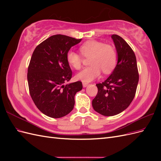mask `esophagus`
I'll return each mask as SVG.
<instances>
[{
  "label": "esophagus",
  "instance_id": "34e87169",
  "mask_svg": "<svg viewBox=\"0 0 161 161\" xmlns=\"http://www.w3.org/2000/svg\"><path fill=\"white\" fill-rule=\"evenodd\" d=\"M89 84L87 83V82H82V85H83V87H86Z\"/></svg>",
  "mask_w": 161,
  "mask_h": 161
}]
</instances>
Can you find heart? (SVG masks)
<instances>
[{"mask_svg": "<svg viewBox=\"0 0 161 161\" xmlns=\"http://www.w3.org/2000/svg\"><path fill=\"white\" fill-rule=\"evenodd\" d=\"M81 53L85 57L91 56L90 66L86 67L78 72L76 78L83 82H89L101 76V70L104 74H109L114 69L118 61V56L115 48L99 41H89L80 47ZM69 64L76 70L82 65V56L74 50H69L66 54Z\"/></svg>", "mask_w": 161, "mask_h": 161, "instance_id": "obj_1", "label": "heart"}]
</instances>
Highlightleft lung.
<instances>
[{"label":"left lung","instance_id":"1","mask_svg":"<svg viewBox=\"0 0 161 161\" xmlns=\"http://www.w3.org/2000/svg\"><path fill=\"white\" fill-rule=\"evenodd\" d=\"M118 62L110 76L97 84L98 92L92 101L95 111L104 116H114L128 108L134 99L139 75L136 58L122 37L112 35Z\"/></svg>","mask_w":161,"mask_h":161}]
</instances>
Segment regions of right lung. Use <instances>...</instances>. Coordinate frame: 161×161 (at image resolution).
Here are the masks:
<instances>
[{
    "mask_svg": "<svg viewBox=\"0 0 161 161\" xmlns=\"http://www.w3.org/2000/svg\"><path fill=\"white\" fill-rule=\"evenodd\" d=\"M82 39L54 35L38 45L27 70L30 93L38 109L53 118H62L74 108L75 96L82 89L80 81L64 85L72 72L67 52Z\"/></svg>",
    "mask_w": 161,
    "mask_h": 161,
    "instance_id": "obj_1",
    "label": "right lung"
}]
</instances>
